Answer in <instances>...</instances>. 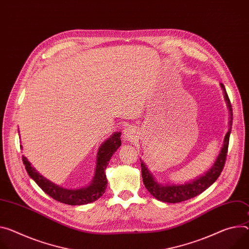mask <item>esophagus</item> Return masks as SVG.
Segmentation results:
<instances>
[{"mask_svg":"<svg viewBox=\"0 0 249 249\" xmlns=\"http://www.w3.org/2000/svg\"><path fill=\"white\" fill-rule=\"evenodd\" d=\"M137 130L135 129V127L133 126H129L127 128L124 129V133H123V139L124 141H132L137 138Z\"/></svg>","mask_w":249,"mask_h":249,"instance_id":"obj_1","label":"esophagus"}]
</instances>
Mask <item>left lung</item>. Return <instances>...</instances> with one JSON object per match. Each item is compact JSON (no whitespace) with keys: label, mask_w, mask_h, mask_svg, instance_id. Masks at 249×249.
I'll list each match as a JSON object with an SVG mask.
<instances>
[{"label":"left lung","mask_w":249,"mask_h":249,"mask_svg":"<svg viewBox=\"0 0 249 249\" xmlns=\"http://www.w3.org/2000/svg\"><path fill=\"white\" fill-rule=\"evenodd\" d=\"M220 87L223 91L224 99H225V102H227V105H228V108L230 111L229 131L227 134H225L223 144H222L221 150L216 158V160L213 163V165L211 167L210 170H208L203 175H200L197 178H196L185 184H172V183L171 184H160L157 182L155 177L148 170L146 164L140 159L141 169H142V178H143V183L145 185V188L158 200H161L164 202H171V203L185 201L187 199L196 196L197 195L201 194L203 191H206L209 187H211L215 182L216 178L219 177V175L224 167L225 160H227L230 136H231V126H232L231 104L230 98L228 96L227 90H225V87L222 83H220Z\"/></svg>","instance_id":"1"}]
</instances>
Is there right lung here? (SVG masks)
Segmentation results:
<instances>
[{
  "label": "right lung",
  "mask_w": 249,
  "mask_h": 249,
  "mask_svg": "<svg viewBox=\"0 0 249 249\" xmlns=\"http://www.w3.org/2000/svg\"><path fill=\"white\" fill-rule=\"evenodd\" d=\"M120 136L121 132L113 133L110 138H108L99 147L94 177L90 184L84 188L73 190L62 188L41 176L34 167L31 166V163L25 156H22V162L25 164L29 176L44 193L52 196L53 199L71 206L87 205L89 202H93L98 199L105 193L107 187L105 170L112 155L121 146Z\"/></svg>",
  "instance_id": "1"
}]
</instances>
